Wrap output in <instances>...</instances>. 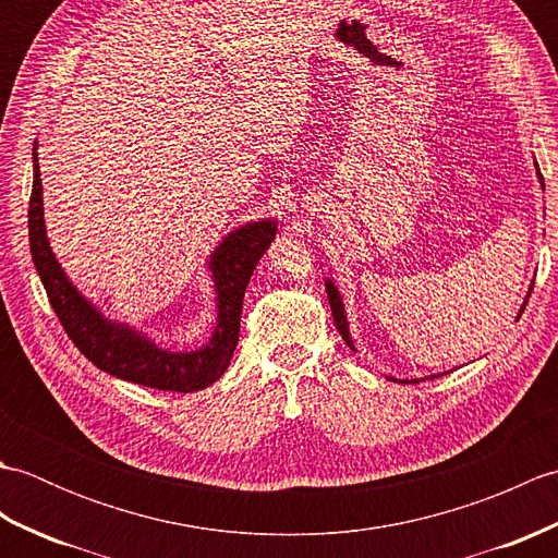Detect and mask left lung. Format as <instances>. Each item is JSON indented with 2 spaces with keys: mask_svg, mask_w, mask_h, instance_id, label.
<instances>
[{
  "mask_svg": "<svg viewBox=\"0 0 558 558\" xmlns=\"http://www.w3.org/2000/svg\"><path fill=\"white\" fill-rule=\"evenodd\" d=\"M539 170V168H537ZM539 174V182H542V186H544V180H542V172H537ZM326 292H328V302H330V312H333V322H336V326H338V330H340V336H342V340L348 342V345L354 350V345H352V338H350V330H348V318H345V310H342V300H340V294H338V288L333 286V282L330 280H326ZM530 292H532V288H530ZM530 298V294H527ZM525 304H527V300L523 302V306H520V314L525 312ZM432 378H436V376H432ZM396 381V378H393ZM420 378H412V381H400V384H417Z\"/></svg>",
  "mask_w": 558,
  "mask_h": 558,
  "instance_id": "left-lung-1",
  "label": "left lung"
}]
</instances>
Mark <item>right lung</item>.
I'll return each mask as SVG.
<instances>
[{"label": "right lung", "instance_id": "1", "mask_svg": "<svg viewBox=\"0 0 558 558\" xmlns=\"http://www.w3.org/2000/svg\"><path fill=\"white\" fill-rule=\"evenodd\" d=\"M276 222L258 220L242 225L225 236L210 256L213 280L218 294V324L206 348L194 352H170L158 348L144 333L105 318L83 294L71 286L47 242L43 220V182L38 153L33 148V192L28 204V240L35 270L45 286L47 300L64 326L71 342L98 369L138 386L192 393L206 388L225 374L240 340V316L248 278L276 240Z\"/></svg>", "mask_w": 558, "mask_h": 558}]
</instances>
